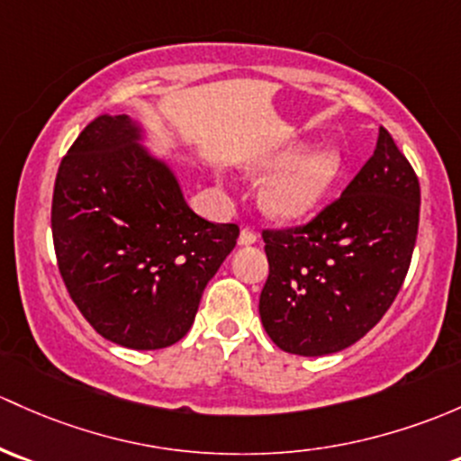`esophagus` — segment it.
Wrapping results in <instances>:
<instances>
[{
  "label": "esophagus",
  "instance_id": "34e87169",
  "mask_svg": "<svg viewBox=\"0 0 461 461\" xmlns=\"http://www.w3.org/2000/svg\"><path fill=\"white\" fill-rule=\"evenodd\" d=\"M256 240H258V236H256L254 230H249V227H243V230H240V236H239V245L240 247L254 245Z\"/></svg>",
  "mask_w": 461,
  "mask_h": 461
}]
</instances>
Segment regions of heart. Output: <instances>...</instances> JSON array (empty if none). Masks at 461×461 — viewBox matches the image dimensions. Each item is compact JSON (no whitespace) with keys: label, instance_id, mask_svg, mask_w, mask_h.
I'll use <instances>...</instances> for the list:
<instances>
[{"label":"heart","instance_id":"b5f03b06","mask_svg":"<svg viewBox=\"0 0 461 461\" xmlns=\"http://www.w3.org/2000/svg\"><path fill=\"white\" fill-rule=\"evenodd\" d=\"M345 158L336 145H285L254 158L251 174H267L258 190L260 210L280 222L309 216L327 198L340 176Z\"/></svg>","mask_w":461,"mask_h":461}]
</instances>
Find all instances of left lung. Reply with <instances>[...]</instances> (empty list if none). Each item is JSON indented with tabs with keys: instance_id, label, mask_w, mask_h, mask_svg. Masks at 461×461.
<instances>
[{
	"instance_id": "8db88e82",
	"label": "left lung",
	"mask_w": 461,
	"mask_h": 461,
	"mask_svg": "<svg viewBox=\"0 0 461 461\" xmlns=\"http://www.w3.org/2000/svg\"><path fill=\"white\" fill-rule=\"evenodd\" d=\"M418 222V176L380 128L338 201L307 225L263 231L269 278L258 312L274 345L316 357L366 336L404 283Z\"/></svg>"
}]
</instances>
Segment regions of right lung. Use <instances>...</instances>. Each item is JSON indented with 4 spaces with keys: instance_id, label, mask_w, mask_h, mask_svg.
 <instances>
[{
    "instance_id": "right-lung-1",
    "label": "right lung",
    "mask_w": 461,
    "mask_h": 461,
    "mask_svg": "<svg viewBox=\"0 0 461 461\" xmlns=\"http://www.w3.org/2000/svg\"><path fill=\"white\" fill-rule=\"evenodd\" d=\"M128 114L86 125L57 172L52 240L68 294L99 336L152 351L181 340L239 239L187 205Z\"/></svg>"
}]
</instances>
